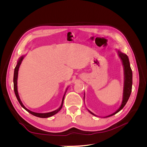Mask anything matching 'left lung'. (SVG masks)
Returning <instances> with one entry per match:
<instances>
[{
  "instance_id": "1",
  "label": "left lung",
  "mask_w": 147,
  "mask_h": 147,
  "mask_svg": "<svg viewBox=\"0 0 147 147\" xmlns=\"http://www.w3.org/2000/svg\"><path fill=\"white\" fill-rule=\"evenodd\" d=\"M118 54L119 56L120 59L122 61V63L124 67V88H123V100L122 103L120 105L119 109L116 111V112H114L113 113L111 114L109 116L105 117L104 118H107L111 116H113V115H115L119 112L120 110L123 109V108L124 107L127 103V102L129 98L131 91H132V70L130 66L129 61V58L127 56L124 54V53H121L120 51L118 50ZM89 112L91 113L92 115L96 116L93 113H92L91 111L88 110Z\"/></svg>"
}]
</instances>
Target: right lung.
Masks as SVG:
<instances>
[{
  "label": "right lung",
  "instance_id": "1",
  "mask_svg": "<svg viewBox=\"0 0 147 147\" xmlns=\"http://www.w3.org/2000/svg\"><path fill=\"white\" fill-rule=\"evenodd\" d=\"M24 56H21L20 57L19 60L18 61V63H17V64H16V65L15 67V71H14V76H13V84H14V91H15L16 98H17L18 100L19 103L20 104V105H21L22 107H23V109H24L26 111H27V112H28L30 114L34 115V116H35V117H40V118H45L50 117L53 116V115L56 114L57 112H59V111H60V110L62 109V107H63L64 99V96H65V93H66V91H67V90H66V91H65V92L64 93V96L63 97V100H62V103H61V106L59 107V109H57V110H56L55 111H53V112H48V113H36V112H32V111H30V110H28L27 108H26L25 107H24V105L23 104V103H22V102L21 101V99L20 98V96H19V94H18V86H17V80H18V70H19L20 66V65L21 64V62H22V61L23 60Z\"/></svg>",
  "mask_w": 147,
  "mask_h": 147
}]
</instances>
